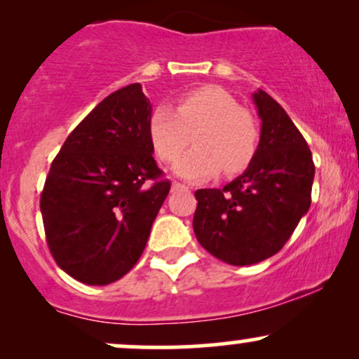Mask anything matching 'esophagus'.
Segmentation results:
<instances>
[{
	"mask_svg": "<svg viewBox=\"0 0 359 359\" xmlns=\"http://www.w3.org/2000/svg\"><path fill=\"white\" fill-rule=\"evenodd\" d=\"M184 189H187L184 184H179V182L172 184V191H184Z\"/></svg>",
	"mask_w": 359,
	"mask_h": 359,
	"instance_id": "34e87169",
	"label": "esophagus"
}]
</instances>
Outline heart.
<instances>
[{"label": "heart", "mask_w": 359, "mask_h": 359, "mask_svg": "<svg viewBox=\"0 0 359 359\" xmlns=\"http://www.w3.org/2000/svg\"><path fill=\"white\" fill-rule=\"evenodd\" d=\"M148 135L162 162L174 163L189 145L196 148L175 165V174L203 182L222 170L236 175L250 167L258 150V126L228 90L204 86L175 100L174 111L156 106L148 118Z\"/></svg>", "instance_id": "heart-1"}]
</instances>
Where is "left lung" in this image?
Returning a JSON list of instances; mask_svg holds the SVG:
<instances>
[{"mask_svg": "<svg viewBox=\"0 0 359 359\" xmlns=\"http://www.w3.org/2000/svg\"><path fill=\"white\" fill-rule=\"evenodd\" d=\"M262 133L253 162L222 189L196 191L194 233L212 257L236 266L273 257L311 208L314 162L297 126L265 90L253 93Z\"/></svg>", "mask_w": 359, "mask_h": 359, "instance_id": "left-lung-1", "label": "left lung"}]
</instances>
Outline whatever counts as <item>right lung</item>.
I'll list each match as a JSON object with an SVG mask.
<instances>
[{
	"instance_id": "obj_1",
	"label": "right lung",
	"mask_w": 359,
	"mask_h": 359,
	"mask_svg": "<svg viewBox=\"0 0 359 359\" xmlns=\"http://www.w3.org/2000/svg\"><path fill=\"white\" fill-rule=\"evenodd\" d=\"M142 84L104 97L53 158L40 196L45 236L65 273L108 285L135 266L170 191L148 135Z\"/></svg>"
}]
</instances>
